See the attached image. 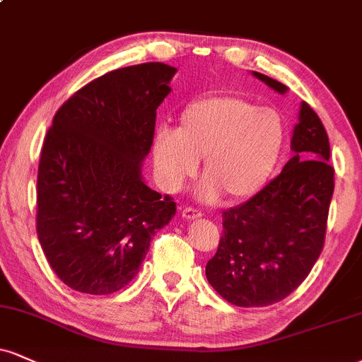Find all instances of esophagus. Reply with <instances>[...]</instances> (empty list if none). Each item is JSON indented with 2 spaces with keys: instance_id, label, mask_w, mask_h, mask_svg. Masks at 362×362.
Returning <instances> with one entry per match:
<instances>
[{
  "instance_id": "1",
  "label": "esophagus",
  "mask_w": 362,
  "mask_h": 362,
  "mask_svg": "<svg viewBox=\"0 0 362 362\" xmlns=\"http://www.w3.org/2000/svg\"><path fill=\"white\" fill-rule=\"evenodd\" d=\"M182 217H184L185 221H194V219H199V217H202V212H199L197 209L185 207L184 211H182Z\"/></svg>"
}]
</instances>
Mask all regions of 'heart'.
I'll return each mask as SVG.
<instances>
[{
	"mask_svg": "<svg viewBox=\"0 0 362 362\" xmlns=\"http://www.w3.org/2000/svg\"><path fill=\"white\" fill-rule=\"evenodd\" d=\"M285 138L283 117L273 107H259L234 94L207 95L187 104L177 129L156 132V175L165 190L177 192L204 158L200 200L214 202L221 194L246 199L275 172Z\"/></svg>",
	"mask_w": 362,
	"mask_h": 362,
	"instance_id": "1",
	"label": "heart"
}]
</instances>
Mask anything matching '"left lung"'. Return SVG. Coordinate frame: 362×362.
<instances>
[{
    "instance_id": "obj_1",
    "label": "left lung",
    "mask_w": 362,
    "mask_h": 362,
    "mask_svg": "<svg viewBox=\"0 0 362 362\" xmlns=\"http://www.w3.org/2000/svg\"><path fill=\"white\" fill-rule=\"evenodd\" d=\"M252 76L276 93L288 90L264 74ZM290 145L293 156L280 175L223 214V236L206 276L233 305L267 307L288 297L324 247L334 168L327 133L307 103L300 104Z\"/></svg>"
}]
</instances>
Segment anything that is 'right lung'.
I'll use <instances>...</instances> for the list:
<instances>
[{"mask_svg": "<svg viewBox=\"0 0 362 362\" xmlns=\"http://www.w3.org/2000/svg\"><path fill=\"white\" fill-rule=\"evenodd\" d=\"M177 69L148 62L104 74L57 111L37 178V234L69 288L115 293L139 272L175 202L150 189L143 162L156 107Z\"/></svg>", "mask_w": 362, "mask_h": 362, "instance_id": "add662e5", "label": "right lung"}]
</instances>
